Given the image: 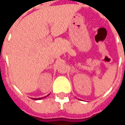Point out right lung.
I'll return each mask as SVG.
<instances>
[{
	"instance_id": "add662e5",
	"label": "right lung",
	"mask_w": 125,
	"mask_h": 125,
	"mask_svg": "<svg viewBox=\"0 0 125 125\" xmlns=\"http://www.w3.org/2000/svg\"><path fill=\"white\" fill-rule=\"evenodd\" d=\"M48 95H49V94H48ZM48 95H46V96H45V97H42V98H32V99H34V100H40V99H42V98H46Z\"/></svg>"
}]
</instances>
